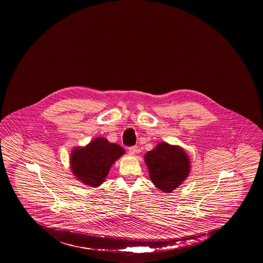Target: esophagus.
Here are the masks:
<instances>
[{
  "instance_id": "34e87169",
  "label": "esophagus",
  "mask_w": 263,
  "mask_h": 263,
  "mask_svg": "<svg viewBox=\"0 0 263 263\" xmlns=\"http://www.w3.org/2000/svg\"><path fill=\"white\" fill-rule=\"evenodd\" d=\"M129 154L130 155H135V154H137L138 153V147L137 146H133V147H130L129 149Z\"/></svg>"
}]
</instances>
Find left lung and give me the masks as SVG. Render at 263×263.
Returning a JSON list of instances; mask_svg holds the SVG:
<instances>
[{
  "label": "left lung",
  "instance_id": "left-lung-1",
  "mask_svg": "<svg viewBox=\"0 0 263 263\" xmlns=\"http://www.w3.org/2000/svg\"><path fill=\"white\" fill-rule=\"evenodd\" d=\"M145 162L154 185L167 193L178 187L190 172L187 154L179 146L165 142L149 151L145 155Z\"/></svg>",
  "mask_w": 263,
  "mask_h": 263
}]
</instances>
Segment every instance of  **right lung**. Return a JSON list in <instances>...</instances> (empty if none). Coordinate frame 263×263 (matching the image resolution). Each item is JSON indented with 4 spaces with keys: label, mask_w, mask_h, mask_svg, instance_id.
Segmentation results:
<instances>
[{
    "label": "right lung",
    "mask_w": 263,
    "mask_h": 263,
    "mask_svg": "<svg viewBox=\"0 0 263 263\" xmlns=\"http://www.w3.org/2000/svg\"><path fill=\"white\" fill-rule=\"evenodd\" d=\"M125 150L117 144L109 143L105 138L93 139L86 147L72 151L71 170L82 183L98 187L104 181L113 163Z\"/></svg>",
    "instance_id": "obj_1"
}]
</instances>
